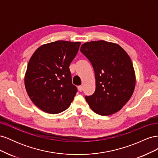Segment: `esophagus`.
<instances>
[{
	"label": "esophagus",
	"instance_id": "1",
	"mask_svg": "<svg viewBox=\"0 0 158 158\" xmlns=\"http://www.w3.org/2000/svg\"><path fill=\"white\" fill-rule=\"evenodd\" d=\"M78 89L79 92H82L83 91V87L82 86V85H79V86H78Z\"/></svg>",
	"mask_w": 158,
	"mask_h": 158
}]
</instances>
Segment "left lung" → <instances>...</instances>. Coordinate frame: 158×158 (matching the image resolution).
Returning a JSON list of instances; mask_svg holds the SVG:
<instances>
[{"label":"left lung","mask_w":158,"mask_h":158,"mask_svg":"<svg viewBox=\"0 0 158 158\" xmlns=\"http://www.w3.org/2000/svg\"><path fill=\"white\" fill-rule=\"evenodd\" d=\"M80 51L95 72V92L85 97L90 108L103 116L118 111L130 99L135 88L131 58L121 46L103 40L85 43Z\"/></svg>","instance_id":"1"}]
</instances>
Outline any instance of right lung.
Returning <instances> with one entry per match:
<instances>
[{
  "mask_svg": "<svg viewBox=\"0 0 158 158\" xmlns=\"http://www.w3.org/2000/svg\"><path fill=\"white\" fill-rule=\"evenodd\" d=\"M80 42L56 41L40 47L28 63L25 87L33 103L46 113L56 114L70 106L77 92L69 69Z\"/></svg>",
  "mask_w": 158,
  "mask_h": 158,
  "instance_id": "1",
  "label": "right lung"
}]
</instances>
